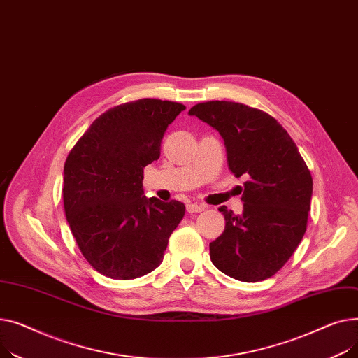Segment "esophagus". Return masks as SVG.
I'll return each mask as SVG.
<instances>
[{
  "label": "esophagus",
  "instance_id": "1",
  "mask_svg": "<svg viewBox=\"0 0 358 358\" xmlns=\"http://www.w3.org/2000/svg\"><path fill=\"white\" fill-rule=\"evenodd\" d=\"M205 208H206V206H205V205H202V203H187V205H186V211H187L189 214H194V213H202Z\"/></svg>",
  "mask_w": 358,
  "mask_h": 358
}]
</instances>
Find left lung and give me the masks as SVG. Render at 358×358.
<instances>
[{"label":"left lung","instance_id":"obj_1","mask_svg":"<svg viewBox=\"0 0 358 358\" xmlns=\"http://www.w3.org/2000/svg\"><path fill=\"white\" fill-rule=\"evenodd\" d=\"M195 115L218 130L229 171L245 176L241 215L218 208L224 233L209 256L224 275L241 282L271 278L295 253L308 225L312 176L295 141L267 113L229 101L194 105Z\"/></svg>","mask_w":358,"mask_h":358}]
</instances>
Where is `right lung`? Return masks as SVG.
Here are the masks:
<instances>
[{"label":"right lung","mask_w":358,"mask_h":358,"mask_svg":"<svg viewBox=\"0 0 358 358\" xmlns=\"http://www.w3.org/2000/svg\"><path fill=\"white\" fill-rule=\"evenodd\" d=\"M183 103L141 98L101 114L69 152L63 206L82 256L101 275L131 280L163 260L185 215L179 201L143 195V169Z\"/></svg>","instance_id":"1"}]
</instances>
